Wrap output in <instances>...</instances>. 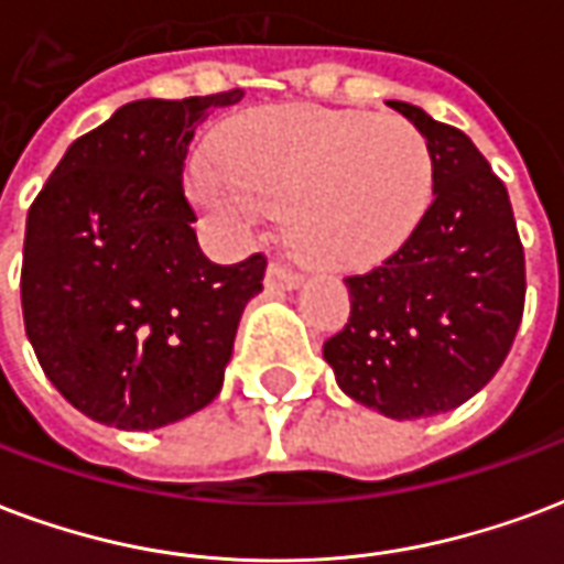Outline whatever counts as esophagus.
<instances>
[{
  "label": "esophagus",
  "mask_w": 564,
  "mask_h": 564,
  "mask_svg": "<svg viewBox=\"0 0 564 564\" xmlns=\"http://www.w3.org/2000/svg\"><path fill=\"white\" fill-rule=\"evenodd\" d=\"M299 283H302V274L295 269H290L286 262H269V269H265V286H269V290H295Z\"/></svg>",
  "instance_id": "34e87169"
}]
</instances>
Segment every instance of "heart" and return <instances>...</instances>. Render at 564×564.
Segmentation results:
<instances>
[{
	"instance_id": "1",
	"label": "heart",
	"mask_w": 564,
	"mask_h": 564,
	"mask_svg": "<svg viewBox=\"0 0 564 564\" xmlns=\"http://www.w3.org/2000/svg\"><path fill=\"white\" fill-rule=\"evenodd\" d=\"M191 194L232 239L286 208V232L307 260L361 269L415 232L431 206L433 154L394 112L290 107L239 128L224 161H199Z\"/></svg>"
}]
</instances>
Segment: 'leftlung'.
<instances>
[{
	"instance_id": "obj_1",
	"label": "left lung",
	"mask_w": 564,
	"mask_h": 564,
	"mask_svg": "<svg viewBox=\"0 0 564 564\" xmlns=\"http://www.w3.org/2000/svg\"><path fill=\"white\" fill-rule=\"evenodd\" d=\"M431 145L433 203L410 239L349 274V319L323 344L337 386L386 419L460 406L502 367L527 302V257L502 178L463 131L388 101Z\"/></svg>"
}]
</instances>
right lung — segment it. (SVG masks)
I'll use <instances>...</instances> for the list:
<instances>
[{"label": "right lung", "mask_w": 564, "mask_h": 564, "mask_svg": "<svg viewBox=\"0 0 564 564\" xmlns=\"http://www.w3.org/2000/svg\"><path fill=\"white\" fill-rule=\"evenodd\" d=\"M239 98L232 89L124 104L68 145L29 208L20 271L29 344L91 421L158 431L218 398L265 257L208 260L182 170L197 124Z\"/></svg>", "instance_id": "1"}]
</instances>
